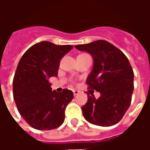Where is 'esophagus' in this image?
<instances>
[{
    "label": "esophagus",
    "mask_w": 150,
    "mask_h": 150,
    "mask_svg": "<svg viewBox=\"0 0 150 150\" xmlns=\"http://www.w3.org/2000/svg\"><path fill=\"white\" fill-rule=\"evenodd\" d=\"M79 93V91H77V90H73V94H74V96H77V95Z\"/></svg>",
    "instance_id": "esophagus-1"
}]
</instances>
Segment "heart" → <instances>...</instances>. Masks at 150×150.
Returning <instances> with one entry per match:
<instances>
[{
    "mask_svg": "<svg viewBox=\"0 0 150 150\" xmlns=\"http://www.w3.org/2000/svg\"><path fill=\"white\" fill-rule=\"evenodd\" d=\"M80 55H81V54H80Z\"/></svg>",
    "mask_w": 150,
    "mask_h": 150,
    "instance_id": "1",
    "label": "heart"
}]
</instances>
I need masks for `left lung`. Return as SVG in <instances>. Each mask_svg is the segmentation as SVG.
<instances>
[{
  "mask_svg": "<svg viewBox=\"0 0 150 150\" xmlns=\"http://www.w3.org/2000/svg\"><path fill=\"white\" fill-rule=\"evenodd\" d=\"M75 47L92 57L93 67L86 83L89 89L100 93L98 99L88 95V102L82 107L83 115L96 125H116L129 109L132 100L134 74L129 59L120 50L104 40Z\"/></svg>",
  "mask_w": 150,
  "mask_h": 150,
  "instance_id": "1",
  "label": "left lung"
}]
</instances>
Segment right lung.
I'll use <instances>...</instances> for the list:
<instances>
[{"mask_svg": "<svg viewBox=\"0 0 150 150\" xmlns=\"http://www.w3.org/2000/svg\"><path fill=\"white\" fill-rule=\"evenodd\" d=\"M72 48L41 42L29 48L18 62L13 81V99L21 116L34 129L50 130L64 121L73 92L52 91L48 79L57 77L60 60Z\"/></svg>", "mask_w": 150, "mask_h": 150, "instance_id": "obj_1", "label": "right lung"}]
</instances>
